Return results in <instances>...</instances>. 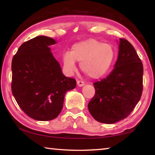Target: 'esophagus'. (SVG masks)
<instances>
[{"label":"esophagus","instance_id":"esophagus-1","mask_svg":"<svg viewBox=\"0 0 155 155\" xmlns=\"http://www.w3.org/2000/svg\"><path fill=\"white\" fill-rule=\"evenodd\" d=\"M77 85L78 86V87H82L83 85H84V82L82 81H80V80H77Z\"/></svg>","mask_w":155,"mask_h":155}]
</instances>
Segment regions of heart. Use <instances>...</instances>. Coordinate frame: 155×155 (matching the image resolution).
<instances>
[{
    "label": "heart",
    "instance_id": "obj_1",
    "mask_svg": "<svg viewBox=\"0 0 155 155\" xmlns=\"http://www.w3.org/2000/svg\"><path fill=\"white\" fill-rule=\"evenodd\" d=\"M115 55V50L111 44L90 38L74 44L71 52L64 54L63 61L70 72L76 70L75 61L81 63L82 71L90 78L97 79L109 72Z\"/></svg>",
    "mask_w": 155,
    "mask_h": 155
}]
</instances>
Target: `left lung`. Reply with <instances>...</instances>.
Masks as SVG:
<instances>
[{
    "mask_svg": "<svg viewBox=\"0 0 155 155\" xmlns=\"http://www.w3.org/2000/svg\"><path fill=\"white\" fill-rule=\"evenodd\" d=\"M143 72L142 62L134 47L120 38L114 69L107 77L93 84L95 94L88 109L94 118L113 124L128 116L142 94Z\"/></svg>",
    "mask_w": 155,
    "mask_h": 155,
    "instance_id": "1",
    "label": "left lung"
}]
</instances>
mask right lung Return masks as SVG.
<instances>
[{"label":"right lung","instance_id":"obj_1","mask_svg":"<svg viewBox=\"0 0 155 155\" xmlns=\"http://www.w3.org/2000/svg\"><path fill=\"white\" fill-rule=\"evenodd\" d=\"M53 39L38 36L23 43L13 57L12 91L21 109L31 118L49 121L58 116L68 91L77 81L65 77L49 46Z\"/></svg>","mask_w":155,"mask_h":155}]
</instances>
